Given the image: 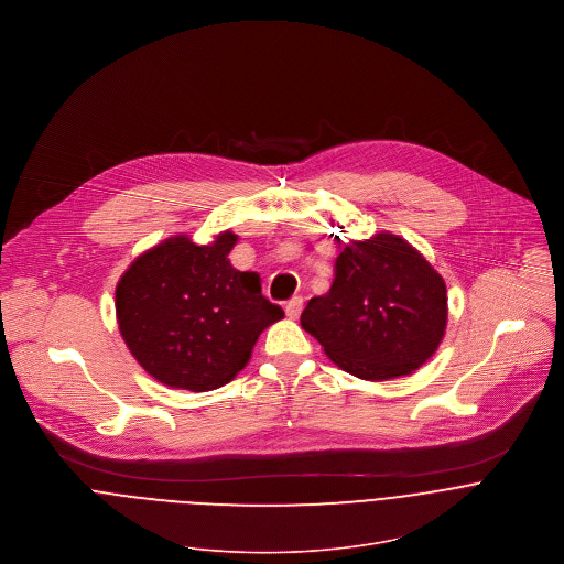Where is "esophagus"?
I'll list each match as a JSON object with an SVG mask.
<instances>
[{
    "mask_svg": "<svg viewBox=\"0 0 564 564\" xmlns=\"http://www.w3.org/2000/svg\"><path fill=\"white\" fill-rule=\"evenodd\" d=\"M301 310H303V299H301V296H294L292 301L285 303V314H288V318H292V321L301 316Z\"/></svg>",
    "mask_w": 564,
    "mask_h": 564,
    "instance_id": "obj_1",
    "label": "esophagus"
}]
</instances>
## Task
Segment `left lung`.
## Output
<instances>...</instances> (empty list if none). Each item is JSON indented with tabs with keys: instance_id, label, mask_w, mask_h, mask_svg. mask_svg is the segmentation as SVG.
I'll return each instance as SVG.
<instances>
[{
	"instance_id": "left-lung-1",
	"label": "left lung",
	"mask_w": 564,
	"mask_h": 564,
	"mask_svg": "<svg viewBox=\"0 0 564 564\" xmlns=\"http://www.w3.org/2000/svg\"><path fill=\"white\" fill-rule=\"evenodd\" d=\"M334 283L301 314V327L343 371L371 382L411 376L440 347L448 323L442 274L393 232L349 241Z\"/></svg>"
}]
</instances>
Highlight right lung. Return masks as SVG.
I'll list each match as a JSON object with an SVG mask.
<instances>
[{"mask_svg":"<svg viewBox=\"0 0 564 564\" xmlns=\"http://www.w3.org/2000/svg\"><path fill=\"white\" fill-rule=\"evenodd\" d=\"M232 230L195 243L175 235L138 254L116 285V321L138 365L171 389L228 384L261 332L283 310L261 294L257 272L232 268Z\"/></svg>","mask_w":564,"mask_h":564,"instance_id":"add662e5","label":"right lung"}]
</instances>
